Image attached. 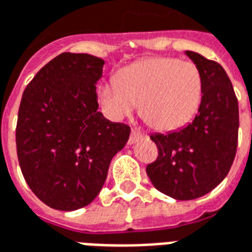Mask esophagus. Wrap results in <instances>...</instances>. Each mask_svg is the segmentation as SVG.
<instances>
[{
	"mask_svg": "<svg viewBox=\"0 0 252 252\" xmlns=\"http://www.w3.org/2000/svg\"><path fill=\"white\" fill-rule=\"evenodd\" d=\"M139 138H142V132L136 131V130H131V134H130V138H128V143L134 144Z\"/></svg>",
	"mask_w": 252,
	"mask_h": 252,
	"instance_id": "1",
	"label": "esophagus"
}]
</instances>
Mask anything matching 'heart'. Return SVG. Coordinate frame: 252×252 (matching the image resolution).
I'll list each match as a JSON object with an SVG mask.
<instances>
[{"label":"heart","instance_id":"b5f03b06","mask_svg":"<svg viewBox=\"0 0 252 252\" xmlns=\"http://www.w3.org/2000/svg\"><path fill=\"white\" fill-rule=\"evenodd\" d=\"M98 98L112 120L130 116L139 104L147 124L159 130H175L188 124L200 108L202 77L190 62L146 59L125 68L117 80L101 84Z\"/></svg>","mask_w":252,"mask_h":252}]
</instances>
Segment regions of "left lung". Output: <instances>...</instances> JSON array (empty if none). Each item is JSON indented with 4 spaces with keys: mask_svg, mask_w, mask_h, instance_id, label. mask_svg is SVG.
Here are the masks:
<instances>
[{
    "mask_svg": "<svg viewBox=\"0 0 252 252\" xmlns=\"http://www.w3.org/2000/svg\"><path fill=\"white\" fill-rule=\"evenodd\" d=\"M185 54L202 77L198 113L184 128L151 135L159 153L146 172L159 192L187 201L209 193L229 173L237 153L239 110L221 64L197 52Z\"/></svg>",
    "mask_w": 252,
    "mask_h": 252,
    "instance_id": "obj_1",
    "label": "left lung"
}]
</instances>
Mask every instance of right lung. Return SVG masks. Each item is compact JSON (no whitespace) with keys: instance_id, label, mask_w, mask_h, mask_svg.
Here are the masks:
<instances>
[{"instance_id":"right-lung-1","label":"right lung","mask_w":252,"mask_h":252,"mask_svg":"<svg viewBox=\"0 0 252 252\" xmlns=\"http://www.w3.org/2000/svg\"><path fill=\"white\" fill-rule=\"evenodd\" d=\"M104 64L93 55L63 52L23 92L15 128L19 165L35 196L54 209L89 205L130 136V126L97 110L95 83Z\"/></svg>"}]
</instances>
